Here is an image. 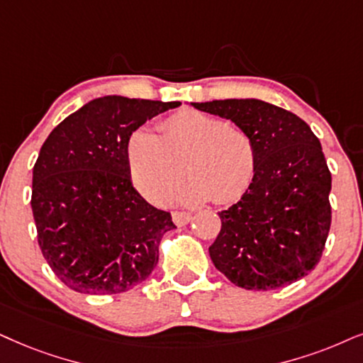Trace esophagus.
<instances>
[{
    "mask_svg": "<svg viewBox=\"0 0 363 363\" xmlns=\"http://www.w3.org/2000/svg\"><path fill=\"white\" fill-rule=\"evenodd\" d=\"M192 219L191 213H186V211H174L172 213V221L177 224V226H186Z\"/></svg>",
    "mask_w": 363,
    "mask_h": 363,
    "instance_id": "1",
    "label": "esophagus"
}]
</instances>
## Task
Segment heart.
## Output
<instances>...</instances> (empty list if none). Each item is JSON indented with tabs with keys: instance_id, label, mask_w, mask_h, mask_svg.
Returning <instances> with one entry per match:
<instances>
[{
	"instance_id": "b5f03b06",
	"label": "heart",
	"mask_w": 363,
	"mask_h": 363,
	"mask_svg": "<svg viewBox=\"0 0 363 363\" xmlns=\"http://www.w3.org/2000/svg\"><path fill=\"white\" fill-rule=\"evenodd\" d=\"M159 130L160 135L137 128L127 144L132 182L147 199H157L176 187L184 177V169L192 177L177 192V199L184 203L208 197L216 204L235 203L253 184L258 149L242 127L186 108L167 117Z\"/></svg>"
}]
</instances>
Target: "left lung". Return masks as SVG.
I'll list each match as a JSON object with an SVG mask.
<instances>
[{
    "label": "left lung",
    "instance_id": "8db88e82",
    "mask_svg": "<svg viewBox=\"0 0 363 363\" xmlns=\"http://www.w3.org/2000/svg\"><path fill=\"white\" fill-rule=\"evenodd\" d=\"M247 130L258 149L253 184L219 213L209 246L216 268L236 286L269 291L318 264L332 224V172L318 137L295 113L256 99L192 104Z\"/></svg>",
    "mask_w": 363,
    "mask_h": 363
}]
</instances>
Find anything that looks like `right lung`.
Instances as JSON below:
<instances>
[{
    "mask_svg": "<svg viewBox=\"0 0 363 363\" xmlns=\"http://www.w3.org/2000/svg\"><path fill=\"white\" fill-rule=\"evenodd\" d=\"M181 102L95 99L53 128L33 167L31 209L45 259L86 295H117L149 278L176 228L128 177L132 132Z\"/></svg>",
    "mask_w": 363,
    "mask_h": 363,
    "instance_id": "right-lung-1",
    "label": "right lung"
}]
</instances>
